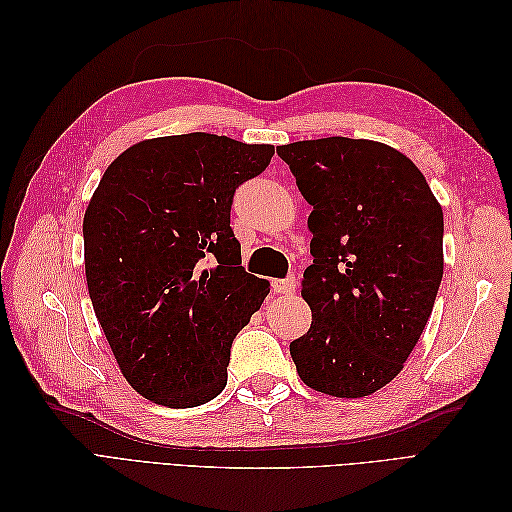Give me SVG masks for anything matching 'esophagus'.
Returning <instances> with one entry per match:
<instances>
[{"instance_id": "obj_1", "label": "esophagus", "mask_w": 512, "mask_h": 512, "mask_svg": "<svg viewBox=\"0 0 512 512\" xmlns=\"http://www.w3.org/2000/svg\"><path fill=\"white\" fill-rule=\"evenodd\" d=\"M271 286L277 294H292L294 288H297V282H294V277H286V280H273Z\"/></svg>"}]
</instances>
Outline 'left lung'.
<instances>
[{"mask_svg":"<svg viewBox=\"0 0 512 512\" xmlns=\"http://www.w3.org/2000/svg\"><path fill=\"white\" fill-rule=\"evenodd\" d=\"M312 205L314 265L301 297L312 327L290 342L299 378L318 393L365 397L408 361L444 271V218L421 170L367 138L277 147Z\"/></svg>","mask_w":512,"mask_h":512,"instance_id":"obj_1","label":"left lung"}]
</instances>
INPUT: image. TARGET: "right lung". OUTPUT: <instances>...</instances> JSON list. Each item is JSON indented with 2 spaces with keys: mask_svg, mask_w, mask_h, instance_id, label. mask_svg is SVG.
I'll use <instances>...</instances> for the list:
<instances>
[{
  "mask_svg": "<svg viewBox=\"0 0 512 512\" xmlns=\"http://www.w3.org/2000/svg\"><path fill=\"white\" fill-rule=\"evenodd\" d=\"M273 153L207 132L147 138L89 200V297L123 378L153 404L194 408L224 391L232 339L269 294L239 267L230 205Z\"/></svg>",
  "mask_w": 512,
  "mask_h": 512,
  "instance_id": "1",
  "label": "right lung"
}]
</instances>
